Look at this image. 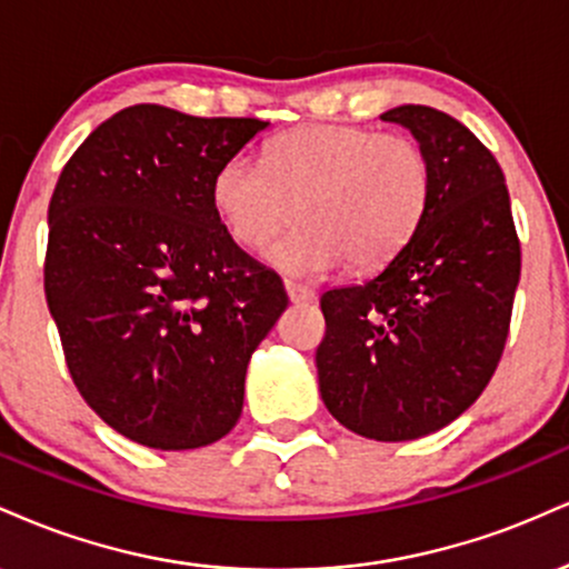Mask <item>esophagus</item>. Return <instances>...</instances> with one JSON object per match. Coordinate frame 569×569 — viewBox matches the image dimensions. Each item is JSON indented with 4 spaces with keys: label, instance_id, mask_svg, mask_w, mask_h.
<instances>
[{
    "label": "esophagus",
    "instance_id": "obj_1",
    "mask_svg": "<svg viewBox=\"0 0 569 569\" xmlns=\"http://www.w3.org/2000/svg\"><path fill=\"white\" fill-rule=\"evenodd\" d=\"M284 290H287V298H290L292 303H311L313 300L311 287H303L298 282H284Z\"/></svg>",
    "mask_w": 569,
    "mask_h": 569
}]
</instances>
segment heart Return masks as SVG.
Instances as JSON below:
<instances>
[{"label": "heart", "instance_id": "obj_1", "mask_svg": "<svg viewBox=\"0 0 569 569\" xmlns=\"http://www.w3.org/2000/svg\"><path fill=\"white\" fill-rule=\"evenodd\" d=\"M431 164L412 138L351 124H309L284 132L266 162L226 159L212 202L244 250H263L292 218L303 220L269 260L292 277H325L351 260L376 269L402 252L423 223Z\"/></svg>", "mask_w": 569, "mask_h": 569}]
</instances>
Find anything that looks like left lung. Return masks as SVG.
I'll return each instance as SVG.
<instances>
[{
	"instance_id": "obj_1",
	"label": "left lung",
	"mask_w": 569,
	"mask_h": 569,
	"mask_svg": "<svg viewBox=\"0 0 569 569\" xmlns=\"http://www.w3.org/2000/svg\"><path fill=\"white\" fill-rule=\"evenodd\" d=\"M380 119L407 127L429 157V210L378 277L319 300L327 330L317 372L338 423L407 442L463 416L490 383L522 252L503 170L469 127L412 103Z\"/></svg>"
}]
</instances>
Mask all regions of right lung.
<instances>
[{
    "label": "right lung",
    "instance_id": "add662e5",
    "mask_svg": "<svg viewBox=\"0 0 569 569\" xmlns=\"http://www.w3.org/2000/svg\"><path fill=\"white\" fill-rule=\"evenodd\" d=\"M269 122L157 103L98 124L47 210L44 296L84 402L153 450L226 437L282 279L220 223L212 180Z\"/></svg>",
    "mask_w": 569,
    "mask_h": 569
}]
</instances>
